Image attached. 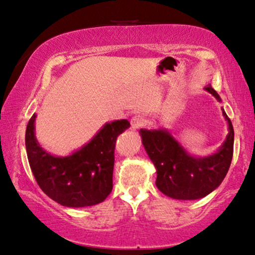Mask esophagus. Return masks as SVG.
<instances>
[{
  "mask_svg": "<svg viewBox=\"0 0 255 255\" xmlns=\"http://www.w3.org/2000/svg\"><path fill=\"white\" fill-rule=\"evenodd\" d=\"M146 124V120L143 119V116L135 115L131 119V130H138L139 128L143 127Z\"/></svg>",
  "mask_w": 255,
  "mask_h": 255,
  "instance_id": "esophagus-1",
  "label": "esophagus"
}]
</instances>
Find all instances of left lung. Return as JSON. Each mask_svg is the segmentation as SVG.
Masks as SVG:
<instances>
[{"mask_svg": "<svg viewBox=\"0 0 255 255\" xmlns=\"http://www.w3.org/2000/svg\"><path fill=\"white\" fill-rule=\"evenodd\" d=\"M205 90L221 101L217 91L209 85ZM228 122L229 133L217 152L206 157L188 154L170 133L164 128L139 131L144 149L157 171L156 186L164 195L175 199H198L205 197L220 186L229 170L234 152V128Z\"/></svg>", "mask_w": 255, "mask_h": 255, "instance_id": "8db88e82", "label": "left lung"}]
</instances>
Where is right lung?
Returning a JSON list of instances; mask_svg holds the SVG:
<instances>
[{"mask_svg":"<svg viewBox=\"0 0 255 255\" xmlns=\"http://www.w3.org/2000/svg\"><path fill=\"white\" fill-rule=\"evenodd\" d=\"M35 117L26 128L27 157L37 185L54 202L68 207L104 202L113 189L116 139L130 127L128 120L106 123L90 142L65 157L46 152L35 136Z\"/></svg>","mask_w":255,"mask_h":255,"instance_id":"1","label":"right lung"}]
</instances>
